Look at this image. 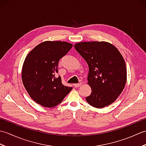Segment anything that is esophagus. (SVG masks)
Segmentation results:
<instances>
[{
	"label": "esophagus",
	"instance_id": "1",
	"mask_svg": "<svg viewBox=\"0 0 146 146\" xmlns=\"http://www.w3.org/2000/svg\"><path fill=\"white\" fill-rule=\"evenodd\" d=\"M82 85V83H76V84H74L73 86H75V87H79Z\"/></svg>",
	"mask_w": 146,
	"mask_h": 146
}]
</instances>
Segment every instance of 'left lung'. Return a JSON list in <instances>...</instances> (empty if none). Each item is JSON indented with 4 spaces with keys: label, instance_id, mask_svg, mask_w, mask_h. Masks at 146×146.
Segmentation results:
<instances>
[{
    "label": "left lung",
    "instance_id": "obj_1",
    "mask_svg": "<svg viewBox=\"0 0 146 146\" xmlns=\"http://www.w3.org/2000/svg\"><path fill=\"white\" fill-rule=\"evenodd\" d=\"M74 46L89 67L87 80L92 92L86 102L98 108L111 104L122 92L127 81L122 54L113 44L105 41L82 42Z\"/></svg>",
    "mask_w": 146,
    "mask_h": 146
}]
</instances>
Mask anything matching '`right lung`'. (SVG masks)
Wrapping results in <instances>:
<instances>
[{
  "label": "right lung",
  "mask_w": 146,
  "mask_h": 146,
  "mask_svg": "<svg viewBox=\"0 0 146 146\" xmlns=\"http://www.w3.org/2000/svg\"><path fill=\"white\" fill-rule=\"evenodd\" d=\"M73 44L64 41H47L31 51L24 60L22 80L34 101L44 107L60 104L73 89L63 85L58 73L59 60L66 55Z\"/></svg>",
  "instance_id": "add662e5"
}]
</instances>
